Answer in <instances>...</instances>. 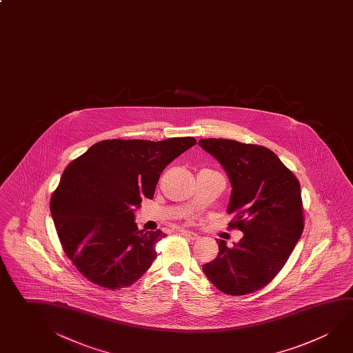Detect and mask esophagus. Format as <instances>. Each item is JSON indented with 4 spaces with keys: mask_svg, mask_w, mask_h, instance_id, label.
<instances>
[{
    "mask_svg": "<svg viewBox=\"0 0 353 353\" xmlns=\"http://www.w3.org/2000/svg\"><path fill=\"white\" fill-rule=\"evenodd\" d=\"M181 234L185 236V238H188V239H191V241H196L199 238V235L197 233H194V232H191V230H181Z\"/></svg>",
    "mask_w": 353,
    "mask_h": 353,
    "instance_id": "34e87169",
    "label": "esophagus"
}]
</instances>
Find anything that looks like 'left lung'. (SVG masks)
<instances>
[{
	"label": "left lung",
	"instance_id": "left-lung-1",
	"mask_svg": "<svg viewBox=\"0 0 353 353\" xmlns=\"http://www.w3.org/2000/svg\"><path fill=\"white\" fill-rule=\"evenodd\" d=\"M198 145L222 165L232 185L227 213L243 236L202 265L205 276L228 295H247L269 284L303 234V201L295 174L272 150L225 139Z\"/></svg>",
	"mask_w": 353,
	"mask_h": 353
}]
</instances>
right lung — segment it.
I'll list each match as a JSON object with an SVG mask.
<instances>
[{
	"instance_id": "obj_1",
	"label": "right lung",
	"mask_w": 353,
	"mask_h": 353,
	"mask_svg": "<svg viewBox=\"0 0 353 353\" xmlns=\"http://www.w3.org/2000/svg\"><path fill=\"white\" fill-rule=\"evenodd\" d=\"M193 145L190 137L104 140L64 170L50 213L64 252L89 281L117 290L148 272L166 234L139 230L135 210L143 196L154 197L168 163Z\"/></svg>"
}]
</instances>
